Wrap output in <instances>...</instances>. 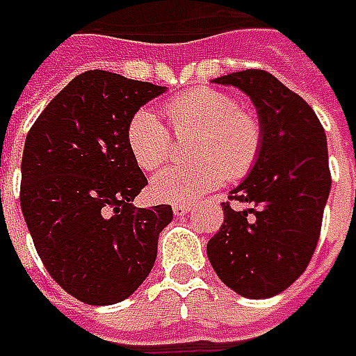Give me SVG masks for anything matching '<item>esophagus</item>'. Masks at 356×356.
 <instances>
[{"label": "esophagus", "mask_w": 356, "mask_h": 356, "mask_svg": "<svg viewBox=\"0 0 356 356\" xmlns=\"http://www.w3.org/2000/svg\"><path fill=\"white\" fill-rule=\"evenodd\" d=\"M172 212H174V216L180 218V216H184V213L190 212V206H188V204H174V206H172Z\"/></svg>", "instance_id": "esophagus-1"}]
</instances>
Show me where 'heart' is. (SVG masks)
Listing matches in <instances>:
<instances>
[{"mask_svg": "<svg viewBox=\"0 0 356 356\" xmlns=\"http://www.w3.org/2000/svg\"><path fill=\"white\" fill-rule=\"evenodd\" d=\"M178 138H194L188 154L196 162L168 166L152 180V194L162 202L184 204L200 198L226 180L250 174L261 154L264 129L252 111L218 89H196L166 104ZM127 144L143 170H156L172 154V134L156 113L138 108L127 124Z\"/></svg>", "mask_w": 356, "mask_h": 356, "instance_id": "b5f03b06", "label": "heart"}]
</instances>
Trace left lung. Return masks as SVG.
<instances>
[{
  "label": "left lung",
  "instance_id": "1",
  "mask_svg": "<svg viewBox=\"0 0 356 356\" xmlns=\"http://www.w3.org/2000/svg\"><path fill=\"white\" fill-rule=\"evenodd\" d=\"M243 90L264 129L261 154L229 200L208 259L229 289L248 299L285 291L309 266L331 190L325 130L297 92L261 69L213 79Z\"/></svg>",
  "mask_w": 356,
  "mask_h": 356
}]
</instances>
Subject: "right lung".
Instances as JSON below:
<instances>
[{
    "mask_svg": "<svg viewBox=\"0 0 356 356\" xmlns=\"http://www.w3.org/2000/svg\"><path fill=\"white\" fill-rule=\"evenodd\" d=\"M164 90L87 71L45 106L25 138V224L49 275L87 305H113L134 293L172 222L166 204H130L148 180L130 154L127 124Z\"/></svg>",
    "mask_w": 356,
    "mask_h": 356,
    "instance_id": "right-lung-1",
    "label": "right lung"
}]
</instances>
